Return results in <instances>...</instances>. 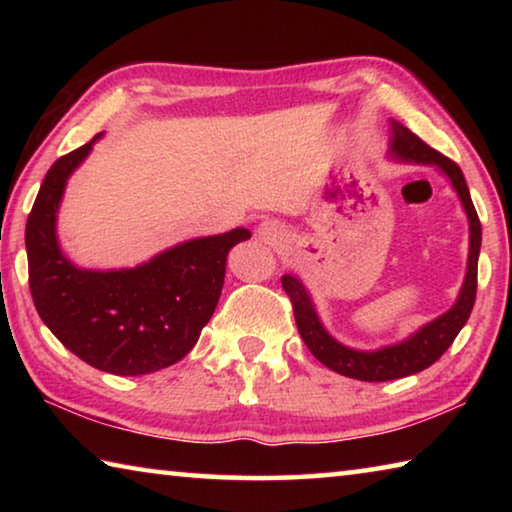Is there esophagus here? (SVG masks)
<instances>
[{
  "instance_id": "1",
  "label": "esophagus",
  "mask_w": 512,
  "mask_h": 512,
  "mask_svg": "<svg viewBox=\"0 0 512 512\" xmlns=\"http://www.w3.org/2000/svg\"><path fill=\"white\" fill-rule=\"evenodd\" d=\"M257 235L262 237L264 241H275L277 237L282 235V230H280V225H277V221H264L257 228Z\"/></svg>"
}]
</instances>
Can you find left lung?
<instances>
[{
	"label": "left lung",
	"mask_w": 512,
	"mask_h": 512,
	"mask_svg": "<svg viewBox=\"0 0 512 512\" xmlns=\"http://www.w3.org/2000/svg\"><path fill=\"white\" fill-rule=\"evenodd\" d=\"M391 153L397 160L433 164V167L447 173V178L452 180V187L456 189V194L465 207L467 221H470V255H467V273L461 293H458L456 305L449 309L447 314L438 316L436 320H431V323L420 327L418 332L409 336L406 341L388 345V348H381L375 352L345 348L343 343L332 339L323 323H320V318L314 305H311V298L307 289L302 287V282L296 275H282V289L287 291V296L291 300L298 332L309 352L329 370L359 381H391L415 375V372L429 368L431 363H436L443 357L449 345L454 343L458 332H461L467 318H470L476 300V266H479L481 250V221L479 214L474 210L470 189H467L461 167H458L454 160L445 158L443 153L431 149L429 144H424L418 135L411 133L409 128L400 124V121H393L391 124Z\"/></svg>",
	"instance_id": "1"
}]
</instances>
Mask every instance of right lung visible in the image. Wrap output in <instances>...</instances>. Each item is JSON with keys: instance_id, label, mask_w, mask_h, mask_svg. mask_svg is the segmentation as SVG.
I'll list each match as a JSON object with an SVG mask.
<instances>
[{"instance_id": "obj_1", "label": "right lung", "mask_w": 512, "mask_h": 512, "mask_svg": "<svg viewBox=\"0 0 512 512\" xmlns=\"http://www.w3.org/2000/svg\"><path fill=\"white\" fill-rule=\"evenodd\" d=\"M94 140L58 158L27 221L29 287L38 314L69 352L112 375H146L194 348L219 302L225 257L250 232L201 237L119 271H83L60 253L56 214L67 178Z\"/></svg>"}]
</instances>
